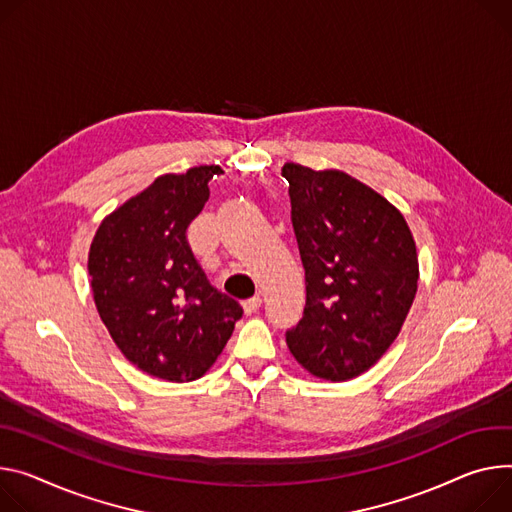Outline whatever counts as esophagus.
Wrapping results in <instances>:
<instances>
[{"instance_id": "obj_1", "label": "esophagus", "mask_w": 512, "mask_h": 512, "mask_svg": "<svg viewBox=\"0 0 512 512\" xmlns=\"http://www.w3.org/2000/svg\"><path fill=\"white\" fill-rule=\"evenodd\" d=\"M259 308H261V298H259V296H253V298H249V300L243 302L245 314H255Z\"/></svg>"}]
</instances>
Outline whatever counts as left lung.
<instances>
[{"mask_svg":"<svg viewBox=\"0 0 512 512\" xmlns=\"http://www.w3.org/2000/svg\"><path fill=\"white\" fill-rule=\"evenodd\" d=\"M282 175L306 273L304 314L286 343L316 378H357L388 351L412 306L410 228L386 198L343 171L286 163Z\"/></svg>","mask_w":512,"mask_h":512,"instance_id":"left-lung-1","label":"left lung"}]
</instances>
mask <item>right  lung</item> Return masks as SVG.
I'll return each instance as SVG.
<instances>
[{
    "label": "right lung",
    "instance_id": "add662e5",
    "mask_svg": "<svg viewBox=\"0 0 512 512\" xmlns=\"http://www.w3.org/2000/svg\"><path fill=\"white\" fill-rule=\"evenodd\" d=\"M218 165L157 177L106 216L89 249L96 308L124 357L167 382L202 378L243 316L218 292L188 243Z\"/></svg>",
    "mask_w": 512,
    "mask_h": 512
}]
</instances>
